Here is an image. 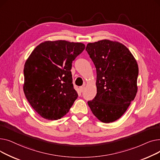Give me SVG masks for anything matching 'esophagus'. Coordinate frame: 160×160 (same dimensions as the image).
<instances>
[{
  "instance_id": "1",
  "label": "esophagus",
  "mask_w": 160,
  "mask_h": 160,
  "mask_svg": "<svg viewBox=\"0 0 160 160\" xmlns=\"http://www.w3.org/2000/svg\"><path fill=\"white\" fill-rule=\"evenodd\" d=\"M84 88H85L84 86H80V87L79 88V90H80V91L81 92V93H82V92L83 91V90H84Z\"/></svg>"
}]
</instances>
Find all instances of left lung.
<instances>
[{"label":"left lung","mask_w":160,"mask_h":160,"mask_svg":"<svg viewBox=\"0 0 160 160\" xmlns=\"http://www.w3.org/2000/svg\"><path fill=\"white\" fill-rule=\"evenodd\" d=\"M86 50L97 71V95L88 104L97 118L105 123L119 119L135 98L138 65L122 43L101 40L88 44Z\"/></svg>","instance_id":"8db88e82"}]
</instances>
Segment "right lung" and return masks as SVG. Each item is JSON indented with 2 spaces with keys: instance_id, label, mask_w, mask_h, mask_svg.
I'll use <instances>...</instances> for the list:
<instances>
[{
  "instance_id": "obj_1",
  "label": "right lung",
  "mask_w": 160,
  "mask_h": 160,
  "mask_svg": "<svg viewBox=\"0 0 160 160\" xmlns=\"http://www.w3.org/2000/svg\"><path fill=\"white\" fill-rule=\"evenodd\" d=\"M85 48L81 43L45 41L35 48L25 63L24 95L44 119H61L77 98L71 70L72 62Z\"/></svg>"
}]
</instances>
